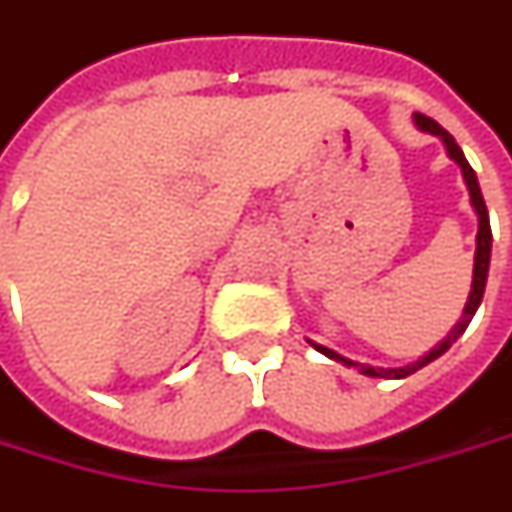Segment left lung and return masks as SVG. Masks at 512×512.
Instances as JSON below:
<instances>
[{"mask_svg": "<svg viewBox=\"0 0 512 512\" xmlns=\"http://www.w3.org/2000/svg\"><path fill=\"white\" fill-rule=\"evenodd\" d=\"M415 122H418V128L426 130V133H435V136H440L443 139V144H446V150H449V155L460 164V169H463V178L465 183H468V192H471V203H474V209H477V217H479V234H477V256H474V284H471V295H468V303H465V312L463 317H460V323L451 329V334L443 340L440 345H435L426 357H421L418 362H412V365H407V368H370V365H362V362H354V359H345L340 357V354H334L331 348H326V345H317L312 343L320 351V354H326L329 359H337V362H343V365H348V368H359L365 376H379V379H404V376H410V373H415V370H421L424 365H429L432 359H438L440 354H446L451 348V343L463 334L465 329H468V323H471V317H474V312H477V306L482 303V295H485V281H488V264H491V220H488V206H485V200H482V192H479V183H477V172L471 169V164L465 161L463 150H460V144L454 142V136H451L449 130H443L435 122V119H429V116L424 114H415Z\"/></svg>", "mask_w": 512, "mask_h": 512, "instance_id": "obj_1", "label": "left lung"}]
</instances>
